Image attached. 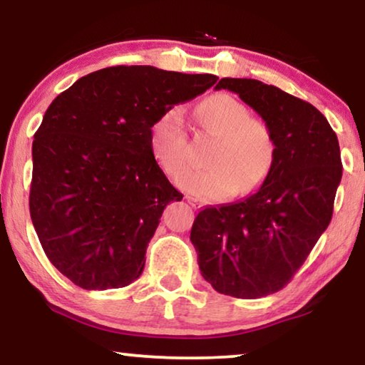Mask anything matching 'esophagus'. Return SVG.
Here are the masks:
<instances>
[{"mask_svg": "<svg viewBox=\"0 0 365 365\" xmlns=\"http://www.w3.org/2000/svg\"><path fill=\"white\" fill-rule=\"evenodd\" d=\"M187 202L191 204V206H192L194 209H199V207L202 206L201 201H197V199H194V197H187Z\"/></svg>", "mask_w": 365, "mask_h": 365, "instance_id": "34e87169", "label": "esophagus"}]
</instances>
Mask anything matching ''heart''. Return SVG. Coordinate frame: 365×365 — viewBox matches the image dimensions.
I'll list each match as a JSON object with an SVG mask.
<instances>
[{"mask_svg":"<svg viewBox=\"0 0 365 365\" xmlns=\"http://www.w3.org/2000/svg\"><path fill=\"white\" fill-rule=\"evenodd\" d=\"M202 129L217 138L209 151L207 169L191 171L179 179V186L201 199L246 196L269 178L276 161L277 144L266 121L251 118L246 104L231 94H214L197 106ZM149 146L161 169L178 178L187 168V138L182 113L171 108L149 129Z\"/></svg>","mask_w":365,"mask_h":365,"instance_id":"b5f03b06","label":"heart"}]
</instances>
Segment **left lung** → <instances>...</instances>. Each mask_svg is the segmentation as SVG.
I'll return each instance as SVG.
<instances>
[{"instance_id":"8db88e82","label":"left lung","mask_w":365,"mask_h":365,"mask_svg":"<svg viewBox=\"0 0 365 365\" xmlns=\"http://www.w3.org/2000/svg\"><path fill=\"white\" fill-rule=\"evenodd\" d=\"M216 89L239 94L271 126L277 153L256 192L197 214L191 242L217 292L257 299L281 291L327 229L341 149L324 114L282 89L247 78H222Z\"/></svg>"}]
</instances>
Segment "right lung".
<instances>
[{"label":"right lung","instance_id":"right-lung-1","mask_svg":"<svg viewBox=\"0 0 365 365\" xmlns=\"http://www.w3.org/2000/svg\"><path fill=\"white\" fill-rule=\"evenodd\" d=\"M216 81L113 66L49 104L33 141L29 212L44 254L69 281L104 291L141 276L164 207L182 199L153 156L149 129Z\"/></svg>","mask_w":365,"mask_h":365}]
</instances>
